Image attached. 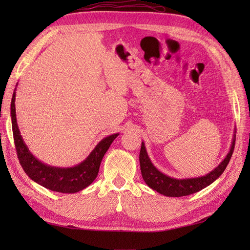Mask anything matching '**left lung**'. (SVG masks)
<instances>
[{"label": "left lung", "mask_w": 250, "mask_h": 250, "mask_svg": "<svg viewBox=\"0 0 250 250\" xmlns=\"http://www.w3.org/2000/svg\"><path fill=\"white\" fill-rule=\"evenodd\" d=\"M234 133H236V131H234ZM234 145L235 134L233 135L230 151L228 152V155L220 162L219 166L216 167L211 172L200 177L178 179L167 176V175L163 174L153 166L149 157H148L144 142H142V147L140 151V164L143 179L145 180L148 187H150L152 190H156L157 192L167 196L177 198V196H185L195 193L198 191L206 188L210 184H213L224 173L232 157L233 150H234Z\"/></svg>", "instance_id": "left-lung-1"}]
</instances>
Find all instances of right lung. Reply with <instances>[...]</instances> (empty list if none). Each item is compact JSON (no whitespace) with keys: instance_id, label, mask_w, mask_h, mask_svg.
Listing matches in <instances>:
<instances>
[{"instance_id":"add662e5","label":"right lung","mask_w":250,"mask_h":250,"mask_svg":"<svg viewBox=\"0 0 250 250\" xmlns=\"http://www.w3.org/2000/svg\"><path fill=\"white\" fill-rule=\"evenodd\" d=\"M16 88L10 104V117L16 150L21 167L26 175L43 187L62 193H75L84 189L97 178L100 164L111 143L119 133L105 137L95 146L83 162L72 167H58L45 164L35 158L23 142L16 118Z\"/></svg>"}]
</instances>
